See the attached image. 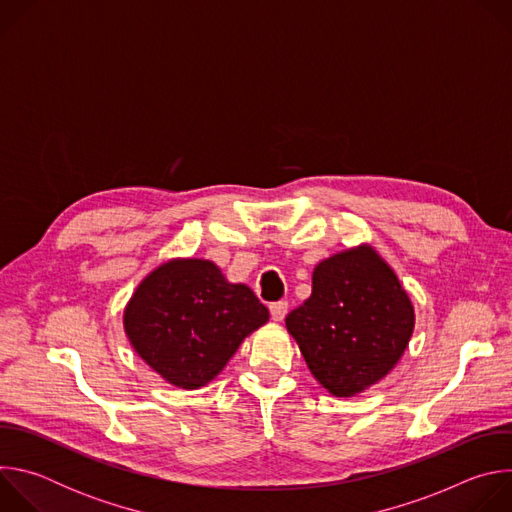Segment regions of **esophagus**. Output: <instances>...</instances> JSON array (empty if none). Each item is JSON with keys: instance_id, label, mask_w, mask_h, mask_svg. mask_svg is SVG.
<instances>
[{"instance_id": "34e87169", "label": "esophagus", "mask_w": 512, "mask_h": 512, "mask_svg": "<svg viewBox=\"0 0 512 512\" xmlns=\"http://www.w3.org/2000/svg\"><path fill=\"white\" fill-rule=\"evenodd\" d=\"M269 312H271V318H273L275 322H281V320L285 318V314H287V302H285V300L273 302V304L269 306Z\"/></svg>"}]
</instances>
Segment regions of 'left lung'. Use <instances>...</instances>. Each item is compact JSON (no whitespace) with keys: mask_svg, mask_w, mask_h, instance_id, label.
Listing matches in <instances>:
<instances>
[{"mask_svg":"<svg viewBox=\"0 0 512 512\" xmlns=\"http://www.w3.org/2000/svg\"><path fill=\"white\" fill-rule=\"evenodd\" d=\"M413 324L409 296L371 247L322 261L312 296L285 318L312 375L336 397L381 381L405 352Z\"/></svg>","mask_w":512,"mask_h":512,"instance_id":"obj_1","label":"left lung"}]
</instances>
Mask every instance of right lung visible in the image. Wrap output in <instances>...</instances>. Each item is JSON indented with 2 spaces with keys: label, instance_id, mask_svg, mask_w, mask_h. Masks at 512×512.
I'll return each instance as SVG.
<instances>
[{
  "label": "right lung",
  "instance_id": "add662e5",
  "mask_svg": "<svg viewBox=\"0 0 512 512\" xmlns=\"http://www.w3.org/2000/svg\"><path fill=\"white\" fill-rule=\"evenodd\" d=\"M267 320V308L247 285L229 283L204 259H172L154 269L123 316L135 352L182 389L212 381Z\"/></svg>",
  "mask_w": 512,
  "mask_h": 512
}]
</instances>
